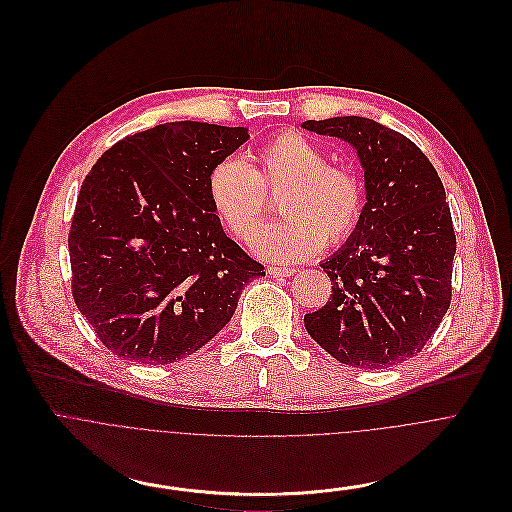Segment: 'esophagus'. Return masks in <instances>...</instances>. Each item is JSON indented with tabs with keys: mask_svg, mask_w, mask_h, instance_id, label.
<instances>
[{
	"mask_svg": "<svg viewBox=\"0 0 512 512\" xmlns=\"http://www.w3.org/2000/svg\"><path fill=\"white\" fill-rule=\"evenodd\" d=\"M296 270L294 268H290V266H270L268 268V274L270 276H274V278H278V276H292Z\"/></svg>",
	"mask_w": 512,
	"mask_h": 512,
	"instance_id": "obj_1",
	"label": "esophagus"
}]
</instances>
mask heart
Wrapping results in <instances>:
<instances>
[{
	"label": "heart",
	"instance_id": "1",
	"mask_svg": "<svg viewBox=\"0 0 512 512\" xmlns=\"http://www.w3.org/2000/svg\"><path fill=\"white\" fill-rule=\"evenodd\" d=\"M281 191L282 221L253 230L267 207V193ZM210 203L224 228L248 240L264 260L296 262L329 244H341L357 228L365 193L361 179L345 167L329 165L325 151L296 131L268 139L246 165L222 159L208 175Z\"/></svg>",
	"mask_w": 512,
	"mask_h": 512
}]
</instances>
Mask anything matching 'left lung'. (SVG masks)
<instances>
[{
    "label": "left lung",
    "mask_w": 512,
    "mask_h": 512,
    "mask_svg": "<svg viewBox=\"0 0 512 512\" xmlns=\"http://www.w3.org/2000/svg\"><path fill=\"white\" fill-rule=\"evenodd\" d=\"M349 143L365 171V206L347 242L321 268L333 284L309 335L337 361L387 369L418 355L452 300L456 236L430 159L401 133L363 117L304 121Z\"/></svg>",
    "instance_id": "obj_1"
}]
</instances>
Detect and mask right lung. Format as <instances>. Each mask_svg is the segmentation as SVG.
Masks as SVG:
<instances>
[{"instance_id": "1", "label": "right lung", "mask_w": 512, "mask_h": 512, "mask_svg": "<svg viewBox=\"0 0 512 512\" xmlns=\"http://www.w3.org/2000/svg\"><path fill=\"white\" fill-rule=\"evenodd\" d=\"M248 139L244 127L165 123L92 165L68 234L72 296L111 353L143 365L193 355L266 274L226 236L208 195L214 165Z\"/></svg>"}]
</instances>
